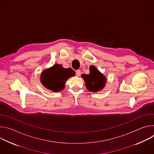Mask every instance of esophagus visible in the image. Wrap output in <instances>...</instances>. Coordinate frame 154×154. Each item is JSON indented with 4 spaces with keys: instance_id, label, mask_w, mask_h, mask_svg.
I'll return each instance as SVG.
<instances>
[{
    "instance_id": "obj_1",
    "label": "esophagus",
    "mask_w": 154,
    "mask_h": 154,
    "mask_svg": "<svg viewBox=\"0 0 154 154\" xmlns=\"http://www.w3.org/2000/svg\"><path fill=\"white\" fill-rule=\"evenodd\" d=\"M80 73H81V71L80 69H78L76 71V74L77 76H80Z\"/></svg>"
}]
</instances>
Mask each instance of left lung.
I'll use <instances>...</instances> for the list:
<instances>
[{
  "mask_svg": "<svg viewBox=\"0 0 154 154\" xmlns=\"http://www.w3.org/2000/svg\"><path fill=\"white\" fill-rule=\"evenodd\" d=\"M89 74H82L87 90L91 92H98L103 89L106 83V77L94 66L90 67Z\"/></svg>",
  "mask_w": 154,
  "mask_h": 154,
  "instance_id": "1",
  "label": "left lung"
}]
</instances>
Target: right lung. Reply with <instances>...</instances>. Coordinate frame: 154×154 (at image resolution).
I'll list each match as a JSON object with an SVG mask.
<instances>
[{"instance_id": "obj_1", "label": "right lung", "mask_w": 154, "mask_h": 154, "mask_svg": "<svg viewBox=\"0 0 154 154\" xmlns=\"http://www.w3.org/2000/svg\"><path fill=\"white\" fill-rule=\"evenodd\" d=\"M74 75L75 72L71 68H64L61 64H55L42 72L40 81L48 90L59 92L64 88L68 79Z\"/></svg>"}]
</instances>
